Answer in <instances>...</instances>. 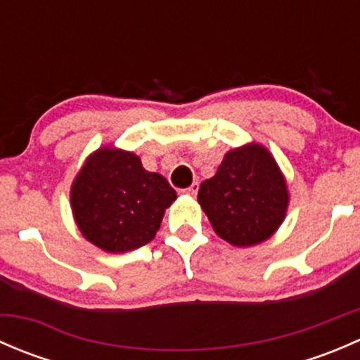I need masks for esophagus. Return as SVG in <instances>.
<instances>
[{"instance_id": "esophagus-1", "label": "esophagus", "mask_w": 360, "mask_h": 360, "mask_svg": "<svg viewBox=\"0 0 360 360\" xmlns=\"http://www.w3.org/2000/svg\"><path fill=\"white\" fill-rule=\"evenodd\" d=\"M198 186H200V184H198V183H193V184H191L190 188H186V190H184V193L190 195V197H195V195L198 193Z\"/></svg>"}]
</instances>
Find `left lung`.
<instances>
[{
    "instance_id": "1",
    "label": "left lung",
    "mask_w": 360,
    "mask_h": 360,
    "mask_svg": "<svg viewBox=\"0 0 360 360\" xmlns=\"http://www.w3.org/2000/svg\"><path fill=\"white\" fill-rule=\"evenodd\" d=\"M198 203L223 240L249 248L270 238L282 224L288 184L266 148L245 144L228 151L217 172L200 184Z\"/></svg>"
}]
</instances>
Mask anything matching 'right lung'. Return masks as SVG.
I'll return each instance as SVG.
<instances>
[{"mask_svg": "<svg viewBox=\"0 0 360 360\" xmlns=\"http://www.w3.org/2000/svg\"><path fill=\"white\" fill-rule=\"evenodd\" d=\"M176 198L165 177L148 172L137 155L111 146L90 155L71 186L72 216L82 235L115 254L153 240Z\"/></svg>", "mask_w": 360, "mask_h": 360, "instance_id": "right-lung-1", "label": "right lung"}]
</instances>
